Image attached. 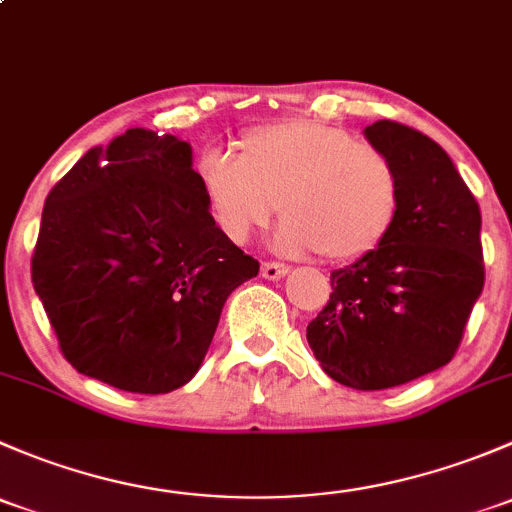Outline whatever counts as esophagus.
<instances>
[{"label":"esophagus","mask_w":512,"mask_h":512,"mask_svg":"<svg viewBox=\"0 0 512 512\" xmlns=\"http://www.w3.org/2000/svg\"><path fill=\"white\" fill-rule=\"evenodd\" d=\"M289 267L285 265V262H262V277L265 280H280V277L287 275Z\"/></svg>","instance_id":"esophagus-1"}]
</instances>
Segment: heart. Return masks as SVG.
Here are the masks:
<instances>
[{
  "mask_svg": "<svg viewBox=\"0 0 512 512\" xmlns=\"http://www.w3.org/2000/svg\"><path fill=\"white\" fill-rule=\"evenodd\" d=\"M235 151L198 160L205 205L232 242H247L280 210L282 250L349 262L384 245L399 223V165L344 128L285 118L242 131Z\"/></svg>",
  "mask_w": 512,
  "mask_h": 512,
  "instance_id": "b5f03b06",
  "label": "heart"
}]
</instances>
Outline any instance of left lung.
<instances>
[{
    "label": "left lung",
    "mask_w": 512,
    "mask_h": 512,
    "mask_svg": "<svg viewBox=\"0 0 512 512\" xmlns=\"http://www.w3.org/2000/svg\"><path fill=\"white\" fill-rule=\"evenodd\" d=\"M399 165L404 205L384 245L332 272L307 342L334 381L379 391L441 369L483 292L480 208L448 153L396 121L366 126Z\"/></svg>",
    "instance_id": "obj_1"
}]
</instances>
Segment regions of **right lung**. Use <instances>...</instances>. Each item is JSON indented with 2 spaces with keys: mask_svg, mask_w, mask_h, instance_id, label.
Here are the masks:
<instances>
[{
  "mask_svg": "<svg viewBox=\"0 0 512 512\" xmlns=\"http://www.w3.org/2000/svg\"><path fill=\"white\" fill-rule=\"evenodd\" d=\"M257 272L215 225L188 143L146 128L91 148L51 188L32 255L66 361L133 394L188 384L225 299Z\"/></svg>",
  "mask_w": 512,
  "mask_h": 512,
  "instance_id": "1",
  "label": "right lung"
}]
</instances>
